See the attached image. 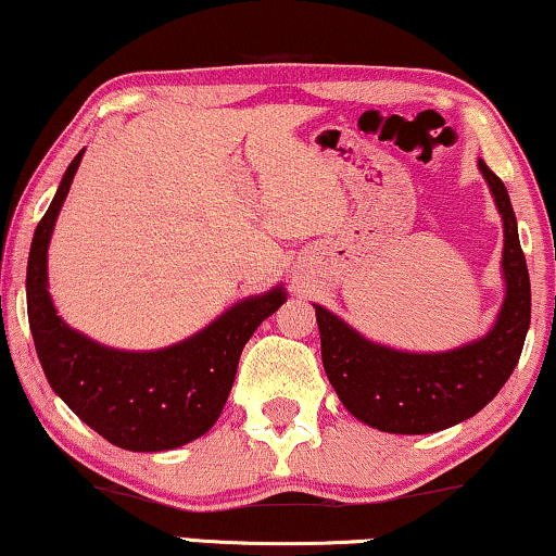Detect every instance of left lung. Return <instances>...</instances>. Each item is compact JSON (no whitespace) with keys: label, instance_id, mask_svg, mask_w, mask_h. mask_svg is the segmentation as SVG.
<instances>
[{"label":"left lung","instance_id":"obj_1","mask_svg":"<svg viewBox=\"0 0 556 556\" xmlns=\"http://www.w3.org/2000/svg\"><path fill=\"white\" fill-rule=\"evenodd\" d=\"M478 172L504 223V301L489 331L445 352H407L367 339L333 311L314 303L326 377L349 413L369 428L394 435L453 428L481 413L519 364L531 321L527 257L504 181L483 159H478Z\"/></svg>","mask_w":556,"mask_h":556}]
</instances>
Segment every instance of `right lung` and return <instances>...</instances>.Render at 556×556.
Here are the masks:
<instances>
[{
  "instance_id": "1",
  "label": "right lung",
  "mask_w": 556,
  "mask_h": 556,
  "mask_svg": "<svg viewBox=\"0 0 556 556\" xmlns=\"http://www.w3.org/2000/svg\"><path fill=\"white\" fill-rule=\"evenodd\" d=\"M86 149L60 179L27 257V316L52 392L109 443L134 453L174 451L202 438L230 397L242 346L283 306V283L245 295L192 337L134 352L105 346L65 324L48 283V248Z\"/></svg>"
}]
</instances>
